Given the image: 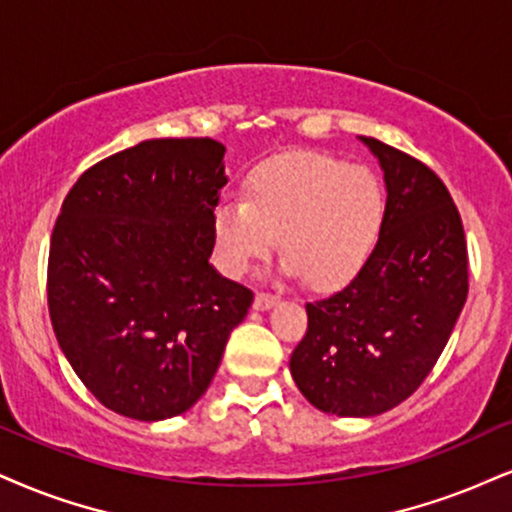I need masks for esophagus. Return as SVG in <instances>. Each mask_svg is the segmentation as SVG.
Returning a JSON list of instances; mask_svg holds the SVG:
<instances>
[{
    "label": "esophagus",
    "mask_w": 512,
    "mask_h": 512,
    "mask_svg": "<svg viewBox=\"0 0 512 512\" xmlns=\"http://www.w3.org/2000/svg\"><path fill=\"white\" fill-rule=\"evenodd\" d=\"M277 301H280V296H277V294L258 292L256 299H254V308H256V311H268V308H273Z\"/></svg>",
    "instance_id": "esophagus-1"
}]
</instances>
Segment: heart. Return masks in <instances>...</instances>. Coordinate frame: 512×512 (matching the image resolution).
I'll use <instances>...</instances> for the list:
<instances>
[{"label":"heart","instance_id":"b5f03b06","mask_svg":"<svg viewBox=\"0 0 512 512\" xmlns=\"http://www.w3.org/2000/svg\"><path fill=\"white\" fill-rule=\"evenodd\" d=\"M384 223L387 192L372 170L296 151L251 170L244 201L213 211V242L227 273L242 275L282 235L287 275L337 289L368 266Z\"/></svg>","mask_w":512,"mask_h":512}]
</instances>
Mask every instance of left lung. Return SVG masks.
I'll return each instance as SVG.
<instances>
[{"mask_svg": "<svg viewBox=\"0 0 512 512\" xmlns=\"http://www.w3.org/2000/svg\"><path fill=\"white\" fill-rule=\"evenodd\" d=\"M387 223L375 254L344 289L306 304L308 330L289 358L301 394L323 413L370 418L430 375L468 299L460 213L437 173L375 137Z\"/></svg>", "mask_w": 512, "mask_h": 512, "instance_id": "1", "label": "left lung"}]
</instances>
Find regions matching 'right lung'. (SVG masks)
Here are the masks:
<instances>
[{"label": "right lung", "instance_id": "obj_1", "mask_svg": "<svg viewBox=\"0 0 512 512\" xmlns=\"http://www.w3.org/2000/svg\"><path fill=\"white\" fill-rule=\"evenodd\" d=\"M223 156L211 137L147 140L85 170L63 199L49 318L75 375L125 418L192 408L254 301L208 263Z\"/></svg>", "mask_w": 512, "mask_h": 512}]
</instances>
